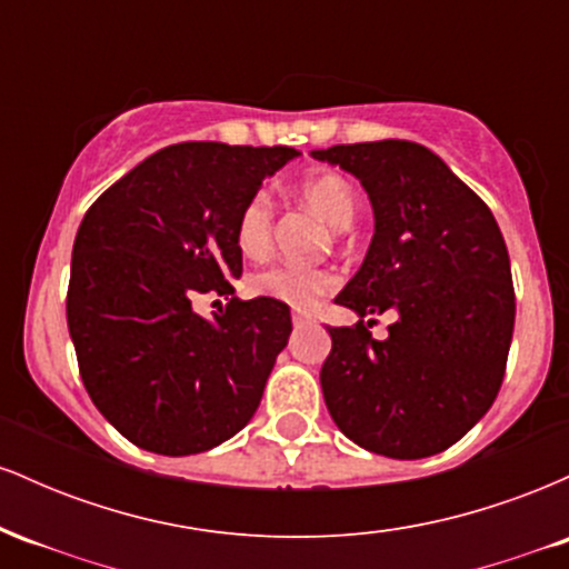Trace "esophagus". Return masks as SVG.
I'll list each match as a JSON object with an SVG mask.
<instances>
[{"instance_id":"34e87169","label":"esophagus","mask_w":569,"mask_h":569,"mask_svg":"<svg viewBox=\"0 0 569 569\" xmlns=\"http://www.w3.org/2000/svg\"><path fill=\"white\" fill-rule=\"evenodd\" d=\"M312 316H305V312H293V326H302V323H310Z\"/></svg>"}]
</instances>
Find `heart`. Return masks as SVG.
Masks as SVG:
<instances>
[{
  "instance_id": "1",
  "label": "heart",
  "mask_w": 569,
  "mask_h": 569,
  "mask_svg": "<svg viewBox=\"0 0 569 569\" xmlns=\"http://www.w3.org/2000/svg\"><path fill=\"white\" fill-rule=\"evenodd\" d=\"M299 198L312 211L321 213L337 230L352 224L358 211L356 187L337 171H318L299 181ZM276 230V208L267 192H253L240 211L234 224V243L246 257H262L272 243ZM337 276L321 267H299V264H270L248 276V289L257 297L276 299L297 310H307L335 289Z\"/></svg>"
}]
</instances>
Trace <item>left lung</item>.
<instances>
[{
    "mask_svg": "<svg viewBox=\"0 0 569 569\" xmlns=\"http://www.w3.org/2000/svg\"><path fill=\"white\" fill-rule=\"evenodd\" d=\"M312 158L361 179L375 238L337 305L361 316L329 326L326 407L358 447L393 460L443 452L498 396L516 297L502 232L487 202L415 141L337 143ZM397 312L388 340L367 315Z\"/></svg>",
    "mask_w": 569,
    "mask_h": 569,
    "instance_id": "1",
    "label": "left lung"
}]
</instances>
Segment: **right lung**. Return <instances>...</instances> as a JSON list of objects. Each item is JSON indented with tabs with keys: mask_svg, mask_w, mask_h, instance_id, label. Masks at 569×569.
I'll return each mask as SVG.
<instances>
[{
	"mask_svg": "<svg viewBox=\"0 0 569 569\" xmlns=\"http://www.w3.org/2000/svg\"><path fill=\"white\" fill-rule=\"evenodd\" d=\"M291 147L184 141L114 181L71 251L69 335L84 390L136 447L198 455L238 433L291 335L276 299H238L234 224ZM200 296L228 305L202 319Z\"/></svg>",
	"mask_w": 569,
	"mask_h": 569,
	"instance_id": "obj_1",
	"label": "right lung"
}]
</instances>
